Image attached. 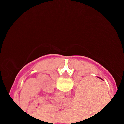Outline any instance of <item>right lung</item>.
<instances>
[{
  "label": "right lung",
  "instance_id": "add662e5",
  "mask_svg": "<svg viewBox=\"0 0 124 124\" xmlns=\"http://www.w3.org/2000/svg\"><path fill=\"white\" fill-rule=\"evenodd\" d=\"M97 78H99V79H101V80H103V79H101V78H99V77H97Z\"/></svg>",
  "mask_w": 124,
  "mask_h": 124
}]
</instances>
